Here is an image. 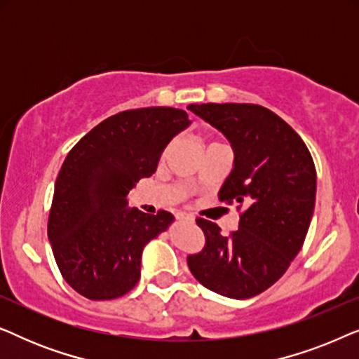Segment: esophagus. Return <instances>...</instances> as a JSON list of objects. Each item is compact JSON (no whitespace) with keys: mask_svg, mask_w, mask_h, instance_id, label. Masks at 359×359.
Instances as JSON below:
<instances>
[{"mask_svg":"<svg viewBox=\"0 0 359 359\" xmlns=\"http://www.w3.org/2000/svg\"><path fill=\"white\" fill-rule=\"evenodd\" d=\"M176 219H178V220H186V222H194V217H193V215L184 214V212L176 214Z\"/></svg>","mask_w":359,"mask_h":359,"instance_id":"1","label":"esophagus"}]
</instances>
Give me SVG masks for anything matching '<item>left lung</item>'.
Segmentation results:
<instances>
[{
    "mask_svg": "<svg viewBox=\"0 0 359 359\" xmlns=\"http://www.w3.org/2000/svg\"><path fill=\"white\" fill-rule=\"evenodd\" d=\"M189 111L230 142L233 168L220 201L245 205L238 229L224 237L198 219L205 247L189 255L193 276L210 291L250 299L266 291L301 252L316 205V165L301 137L258 104H189Z\"/></svg>",
    "mask_w": 359,
    "mask_h": 359,
    "instance_id": "1",
    "label": "left lung"
}]
</instances>
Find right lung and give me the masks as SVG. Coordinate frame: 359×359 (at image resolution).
I'll return each instance as SVG.
<instances>
[{"instance_id":"1","label":"right lung","mask_w":359,"mask_h":359,"mask_svg":"<svg viewBox=\"0 0 359 359\" xmlns=\"http://www.w3.org/2000/svg\"><path fill=\"white\" fill-rule=\"evenodd\" d=\"M191 124L175 107H142L107 117L70 150L58 173L48 240L65 281L91 301L124 296L140 279L145 245L173 224L129 208L127 194L156 171L175 135Z\"/></svg>"}]
</instances>
